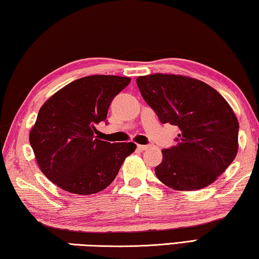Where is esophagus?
Returning a JSON list of instances; mask_svg holds the SVG:
<instances>
[{"label": "esophagus", "instance_id": "34e87169", "mask_svg": "<svg viewBox=\"0 0 259 259\" xmlns=\"http://www.w3.org/2000/svg\"><path fill=\"white\" fill-rule=\"evenodd\" d=\"M152 147H153L152 144H140V146H138V149L141 151H146V150H148V149H150Z\"/></svg>", "mask_w": 259, "mask_h": 259}]
</instances>
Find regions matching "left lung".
<instances>
[{
	"instance_id": "1",
	"label": "left lung",
	"mask_w": 259,
	"mask_h": 259,
	"mask_svg": "<svg viewBox=\"0 0 259 259\" xmlns=\"http://www.w3.org/2000/svg\"><path fill=\"white\" fill-rule=\"evenodd\" d=\"M138 88L160 122L178 126V142L162 149L157 178L174 190L211 184L234 160L239 122L226 100L206 83L180 75L140 76Z\"/></svg>"
}]
</instances>
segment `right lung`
<instances>
[{
	"instance_id": "obj_1",
	"label": "right lung",
	"mask_w": 259,
	"mask_h": 259,
	"mask_svg": "<svg viewBox=\"0 0 259 259\" xmlns=\"http://www.w3.org/2000/svg\"><path fill=\"white\" fill-rule=\"evenodd\" d=\"M131 78L93 75L71 81L39 109L29 142L42 173L59 188L75 194L102 191L137 146L110 143L97 135L107 122L113 98Z\"/></svg>"
}]
</instances>
